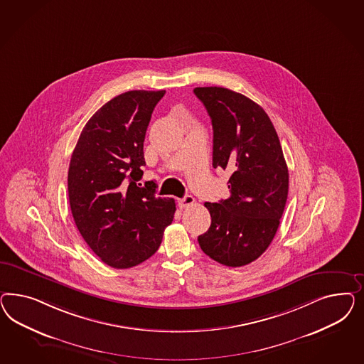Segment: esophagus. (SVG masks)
Listing matches in <instances>:
<instances>
[{"instance_id":"esophagus-1","label":"esophagus","mask_w":364,"mask_h":364,"mask_svg":"<svg viewBox=\"0 0 364 364\" xmlns=\"http://www.w3.org/2000/svg\"><path fill=\"white\" fill-rule=\"evenodd\" d=\"M193 204H195V198H193V196H191V195H186L184 198L178 200V207L180 208H188V207H191Z\"/></svg>"}]
</instances>
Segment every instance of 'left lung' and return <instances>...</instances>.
I'll list each match as a JSON object with an SVG mask.
<instances>
[{
	"instance_id": "left-lung-1",
	"label": "left lung",
	"mask_w": 364,
	"mask_h": 364,
	"mask_svg": "<svg viewBox=\"0 0 364 364\" xmlns=\"http://www.w3.org/2000/svg\"><path fill=\"white\" fill-rule=\"evenodd\" d=\"M213 128V168L227 169L231 196L205 203L208 231L203 252L220 264H250L274 240L288 196V168L274 124L242 93L220 87L193 89Z\"/></svg>"
}]
</instances>
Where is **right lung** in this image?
I'll return each mask as SVG.
<instances>
[{"mask_svg":"<svg viewBox=\"0 0 364 364\" xmlns=\"http://www.w3.org/2000/svg\"><path fill=\"white\" fill-rule=\"evenodd\" d=\"M166 90H129L104 104L85 124L68 171L69 204L82 239L105 264L124 269L159 250L173 221V198L145 187L144 139Z\"/></svg>","mask_w":364,"mask_h":364,"instance_id":"1","label":"right lung"}]
</instances>
